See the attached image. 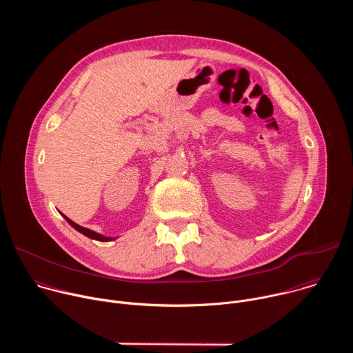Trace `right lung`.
I'll return each instance as SVG.
<instances>
[{
    "label": "right lung",
    "instance_id": "obj_1",
    "mask_svg": "<svg viewBox=\"0 0 353 353\" xmlns=\"http://www.w3.org/2000/svg\"><path fill=\"white\" fill-rule=\"evenodd\" d=\"M63 216L65 218V221H67V222H68L74 229H77L78 232H81L82 234H85V236L90 237V239H94V240H99V241H109V240H112V237H105V236L99 234V233H96V232H93V230H89V229H86V228H82V226L77 225L75 222H72L71 219H68L65 215H63Z\"/></svg>",
    "mask_w": 353,
    "mask_h": 353
}]
</instances>
